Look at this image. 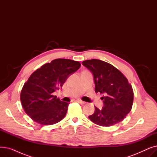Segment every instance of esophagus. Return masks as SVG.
I'll return each instance as SVG.
<instances>
[{
    "label": "esophagus",
    "mask_w": 157,
    "mask_h": 157,
    "mask_svg": "<svg viewBox=\"0 0 157 157\" xmlns=\"http://www.w3.org/2000/svg\"><path fill=\"white\" fill-rule=\"evenodd\" d=\"M78 102H79V104H81V105H84L86 102H84V101H81V100H77L76 101Z\"/></svg>",
    "instance_id": "34e87169"
}]
</instances>
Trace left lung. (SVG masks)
<instances>
[{"mask_svg": "<svg viewBox=\"0 0 157 157\" xmlns=\"http://www.w3.org/2000/svg\"><path fill=\"white\" fill-rule=\"evenodd\" d=\"M82 63L93 74L95 92L105 95L101 98L103 108L98 109L95 106L94 113L88 117L89 119L102 127L117 124L125 118L132 107V87L127 78L108 62L92 59Z\"/></svg>", "mask_w": 157, "mask_h": 157, "instance_id": "left-lung-1", "label": "left lung"}]
</instances>
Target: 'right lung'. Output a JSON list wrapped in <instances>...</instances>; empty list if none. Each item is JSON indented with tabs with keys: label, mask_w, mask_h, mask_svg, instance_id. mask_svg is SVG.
<instances>
[{
	"label": "right lung",
	"mask_w": 157,
	"mask_h": 157,
	"mask_svg": "<svg viewBox=\"0 0 157 157\" xmlns=\"http://www.w3.org/2000/svg\"><path fill=\"white\" fill-rule=\"evenodd\" d=\"M80 67L79 62L58 59L33 72L21 91L25 112L40 125H53L61 121L67 113L69 103L61 101L53 93Z\"/></svg>",
	"instance_id": "add662e5"
}]
</instances>
